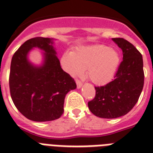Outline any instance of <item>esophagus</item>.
Wrapping results in <instances>:
<instances>
[{
    "label": "esophagus",
    "mask_w": 153,
    "mask_h": 153,
    "mask_svg": "<svg viewBox=\"0 0 153 153\" xmlns=\"http://www.w3.org/2000/svg\"><path fill=\"white\" fill-rule=\"evenodd\" d=\"M76 86H77L78 89L81 88L82 85H83V84H82V82L79 81V79H76Z\"/></svg>",
    "instance_id": "obj_1"
}]
</instances>
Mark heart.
<instances>
[{
    "label": "heart",
    "instance_id": "heart-1",
    "mask_svg": "<svg viewBox=\"0 0 153 153\" xmlns=\"http://www.w3.org/2000/svg\"><path fill=\"white\" fill-rule=\"evenodd\" d=\"M117 50L102 45L82 46L74 52H66L61 59L63 69L72 76H78L87 69V75L93 83L104 85L114 77L120 64Z\"/></svg>",
    "mask_w": 153,
    "mask_h": 153
}]
</instances>
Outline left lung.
<instances>
[{
  "instance_id": "left-lung-1",
  "label": "left lung",
  "mask_w": 153,
  "mask_h": 153,
  "mask_svg": "<svg viewBox=\"0 0 153 153\" xmlns=\"http://www.w3.org/2000/svg\"><path fill=\"white\" fill-rule=\"evenodd\" d=\"M112 40L123 51V61L114 80L95 87V97L88 102L91 112L105 119H115L129 113L139 98L145 78L142 54L123 38Z\"/></svg>"
}]
</instances>
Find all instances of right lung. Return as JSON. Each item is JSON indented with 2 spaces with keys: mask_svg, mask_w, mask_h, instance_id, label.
Here are the masks:
<instances>
[{
  "mask_svg": "<svg viewBox=\"0 0 153 153\" xmlns=\"http://www.w3.org/2000/svg\"><path fill=\"white\" fill-rule=\"evenodd\" d=\"M35 47L42 51L43 61L39 66L28 58ZM9 88L14 104L24 117L45 122L61 117L65 95L76 89V84L61 68L54 39L34 37L21 45L11 59Z\"/></svg>",
  "mask_w": 153,
  "mask_h": 153,
  "instance_id": "right-lung-1",
  "label": "right lung"
}]
</instances>
